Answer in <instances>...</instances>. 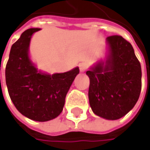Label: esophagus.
Wrapping results in <instances>:
<instances>
[{
	"mask_svg": "<svg viewBox=\"0 0 150 150\" xmlns=\"http://www.w3.org/2000/svg\"><path fill=\"white\" fill-rule=\"evenodd\" d=\"M88 63H87V62H81V63L79 64V69H80V72H85V71L88 69Z\"/></svg>",
	"mask_w": 150,
	"mask_h": 150,
	"instance_id": "esophagus-1",
	"label": "esophagus"
}]
</instances>
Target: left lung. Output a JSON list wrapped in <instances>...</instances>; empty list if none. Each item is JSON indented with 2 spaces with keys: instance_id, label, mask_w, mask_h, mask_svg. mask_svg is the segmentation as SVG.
Wrapping results in <instances>:
<instances>
[{
  "instance_id": "obj_1",
  "label": "left lung",
  "mask_w": 150,
  "mask_h": 150,
  "mask_svg": "<svg viewBox=\"0 0 150 150\" xmlns=\"http://www.w3.org/2000/svg\"><path fill=\"white\" fill-rule=\"evenodd\" d=\"M108 53L89 71V104L101 118L116 120L134 107L141 92V65L132 45L121 36L107 38Z\"/></svg>"
}]
</instances>
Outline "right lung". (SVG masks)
Listing matches in <instances>:
<instances>
[{"label":"right lung","mask_w":150,"mask_h":150,"mask_svg":"<svg viewBox=\"0 0 150 150\" xmlns=\"http://www.w3.org/2000/svg\"><path fill=\"white\" fill-rule=\"evenodd\" d=\"M40 30L27 29L12 45L6 67V83L16 109L32 120L45 122L62 112L79 68L52 75L38 71L29 58L28 51L32 34Z\"/></svg>","instance_id":"1"}]
</instances>
